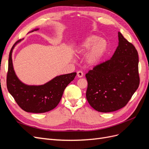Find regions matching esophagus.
Returning <instances> with one entry per match:
<instances>
[{"mask_svg":"<svg viewBox=\"0 0 149 149\" xmlns=\"http://www.w3.org/2000/svg\"><path fill=\"white\" fill-rule=\"evenodd\" d=\"M77 76L78 78H82L83 76V73L81 71H78L77 72Z\"/></svg>","mask_w":149,"mask_h":149,"instance_id":"obj_1","label":"esophagus"}]
</instances>
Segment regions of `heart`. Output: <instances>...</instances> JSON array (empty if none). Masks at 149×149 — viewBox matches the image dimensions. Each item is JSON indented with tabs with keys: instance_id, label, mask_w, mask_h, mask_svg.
Listing matches in <instances>:
<instances>
[{
	"instance_id": "b5f03b06",
	"label": "heart",
	"mask_w": 149,
	"mask_h": 149,
	"mask_svg": "<svg viewBox=\"0 0 149 149\" xmlns=\"http://www.w3.org/2000/svg\"><path fill=\"white\" fill-rule=\"evenodd\" d=\"M86 61L90 66H96L101 62L108 51V44L105 40L96 35H90L81 42L76 48L79 55H85L89 50Z\"/></svg>"
}]
</instances>
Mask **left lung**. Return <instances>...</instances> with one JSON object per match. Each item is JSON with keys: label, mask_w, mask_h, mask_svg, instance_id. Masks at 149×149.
<instances>
[{"label": "left lung", "mask_w": 149, "mask_h": 149, "mask_svg": "<svg viewBox=\"0 0 149 149\" xmlns=\"http://www.w3.org/2000/svg\"><path fill=\"white\" fill-rule=\"evenodd\" d=\"M119 43L111 59L86 74V96L91 106L101 112L119 110L137 89L139 56L137 49L118 32Z\"/></svg>", "instance_id": "1"}]
</instances>
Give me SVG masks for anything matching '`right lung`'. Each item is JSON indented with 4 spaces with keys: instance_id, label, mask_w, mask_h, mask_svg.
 I'll list each match as a JSON object with an SVG mask.
<instances>
[{
    "instance_id": "add662e5",
    "label": "right lung",
    "mask_w": 149,
    "mask_h": 149,
    "mask_svg": "<svg viewBox=\"0 0 149 149\" xmlns=\"http://www.w3.org/2000/svg\"><path fill=\"white\" fill-rule=\"evenodd\" d=\"M20 42L21 40L13 45L9 53L7 76L8 91L17 104L26 112L43 113L51 111L60 102L65 89L74 79L76 73L57 76L42 85H27L22 83L15 74L12 58L13 48Z\"/></svg>"
}]
</instances>
